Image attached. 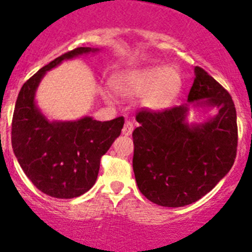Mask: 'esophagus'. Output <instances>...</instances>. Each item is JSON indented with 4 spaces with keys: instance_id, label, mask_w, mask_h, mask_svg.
Masks as SVG:
<instances>
[{
    "instance_id": "obj_1",
    "label": "esophagus",
    "mask_w": 252,
    "mask_h": 252,
    "mask_svg": "<svg viewBox=\"0 0 252 252\" xmlns=\"http://www.w3.org/2000/svg\"><path fill=\"white\" fill-rule=\"evenodd\" d=\"M133 128H134L133 122L126 121V123H124L123 126V129H122V133H123L124 135H130L131 131H133Z\"/></svg>"
}]
</instances>
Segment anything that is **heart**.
I'll return each instance as SVG.
<instances>
[{"instance_id": "1", "label": "heart", "mask_w": 252, "mask_h": 252, "mask_svg": "<svg viewBox=\"0 0 252 252\" xmlns=\"http://www.w3.org/2000/svg\"><path fill=\"white\" fill-rule=\"evenodd\" d=\"M180 82L179 73L174 68L149 65L119 73L113 79V86L126 97L133 98L145 94L144 104L152 109H160L179 89ZM107 98L112 99L109 94H107Z\"/></svg>"}]
</instances>
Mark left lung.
Returning <instances> with one entry per match:
<instances>
[{"label": "left lung", "mask_w": 252, "mask_h": 252, "mask_svg": "<svg viewBox=\"0 0 252 252\" xmlns=\"http://www.w3.org/2000/svg\"><path fill=\"white\" fill-rule=\"evenodd\" d=\"M188 100L219 113L195 126L185 122L189 104L159 112L143 108L135 115L140 126L133 131L134 175L140 192L160 206L180 208L201 199L236 158V109L229 92L195 67Z\"/></svg>", "instance_id": "8db88e82"}]
</instances>
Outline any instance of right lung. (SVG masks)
Instances as JSON below:
<instances>
[{"label": "right lung", "instance_id": "obj_1", "mask_svg": "<svg viewBox=\"0 0 252 252\" xmlns=\"http://www.w3.org/2000/svg\"><path fill=\"white\" fill-rule=\"evenodd\" d=\"M93 51L97 49L78 47L52 61L25 82L16 100L11 131L13 153L34 187L58 199L81 196L93 187L100 158L121 135L124 118L48 122L34 104V93L47 70Z\"/></svg>", "mask_w": 252, "mask_h": 252}]
</instances>
